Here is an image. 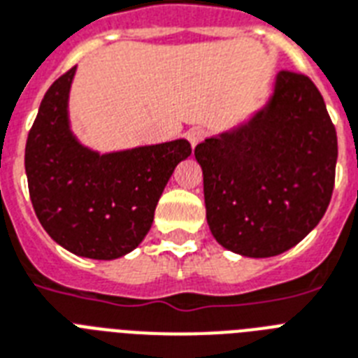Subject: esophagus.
<instances>
[{
  "mask_svg": "<svg viewBox=\"0 0 358 358\" xmlns=\"http://www.w3.org/2000/svg\"><path fill=\"white\" fill-rule=\"evenodd\" d=\"M205 136H207V133H205L201 127H194V129H190L187 133V138H188V142H190V145H192V148H196L197 144H201L203 140H205Z\"/></svg>",
  "mask_w": 358,
  "mask_h": 358,
  "instance_id": "1",
  "label": "esophagus"
}]
</instances>
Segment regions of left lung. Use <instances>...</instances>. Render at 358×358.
<instances>
[{
    "label": "left lung",
    "mask_w": 358,
    "mask_h": 358,
    "mask_svg": "<svg viewBox=\"0 0 358 358\" xmlns=\"http://www.w3.org/2000/svg\"><path fill=\"white\" fill-rule=\"evenodd\" d=\"M214 238L245 257H275L324 218L334 188L336 129L310 77L282 70L270 105L194 150Z\"/></svg>",
    "instance_id": "obj_1"
}]
</instances>
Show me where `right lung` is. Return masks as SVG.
Here are the masks:
<instances>
[{"label":"right lung","instance_id":"right-lung-1","mask_svg":"<svg viewBox=\"0 0 358 358\" xmlns=\"http://www.w3.org/2000/svg\"><path fill=\"white\" fill-rule=\"evenodd\" d=\"M76 66L45 92L25 144V173L36 218L73 255L113 260L133 251L176 166L192 153L187 140L98 155L68 127Z\"/></svg>","mask_w":358,"mask_h":358}]
</instances>
